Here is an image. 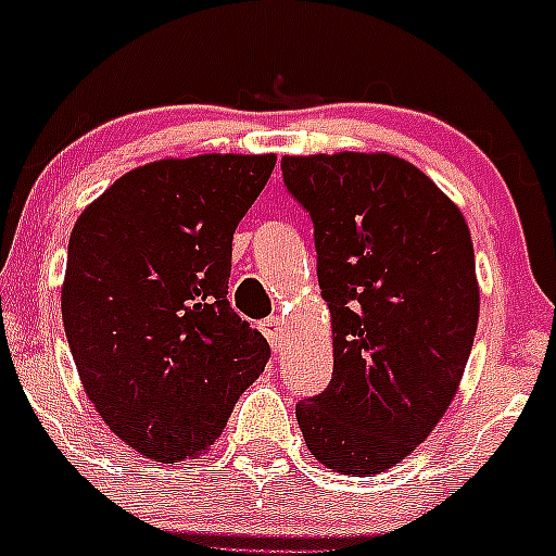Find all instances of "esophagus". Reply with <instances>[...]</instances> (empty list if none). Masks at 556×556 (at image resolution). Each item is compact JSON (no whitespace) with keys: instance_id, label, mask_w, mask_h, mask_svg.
Here are the masks:
<instances>
[{"instance_id":"esophagus-1","label":"esophagus","mask_w":556,"mask_h":556,"mask_svg":"<svg viewBox=\"0 0 556 556\" xmlns=\"http://www.w3.org/2000/svg\"><path fill=\"white\" fill-rule=\"evenodd\" d=\"M260 329H262V334H265L267 340H270L273 351L280 353V345H283V318H278V316L265 318L260 324Z\"/></svg>"}]
</instances>
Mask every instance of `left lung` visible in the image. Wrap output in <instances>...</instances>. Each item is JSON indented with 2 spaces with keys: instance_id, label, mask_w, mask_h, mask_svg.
Masks as SVG:
<instances>
[{
  "instance_id": "left-lung-1",
  "label": "left lung",
  "mask_w": 556,
  "mask_h": 556,
  "mask_svg": "<svg viewBox=\"0 0 556 556\" xmlns=\"http://www.w3.org/2000/svg\"><path fill=\"white\" fill-rule=\"evenodd\" d=\"M286 190L311 214L334 375L296 404L307 450L340 473H382L437 428L479 320L460 208L386 152L286 154Z\"/></svg>"
}]
</instances>
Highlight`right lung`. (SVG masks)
<instances>
[{
  "instance_id": "obj_1",
  "label": "right lung",
  "mask_w": 556,
  "mask_h": 556,
  "mask_svg": "<svg viewBox=\"0 0 556 556\" xmlns=\"http://www.w3.org/2000/svg\"><path fill=\"white\" fill-rule=\"evenodd\" d=\"M276 154L165 157L119 176L68 238L61 316L109 431L157 463L203 455L270 345L227 302L232 232Z\"/></svg>"
}]
</instances>
